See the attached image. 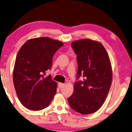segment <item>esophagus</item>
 Masks as SVG:
<instances>
[{
	"instance_id": "esophagus-1",
	"label": "esophagus",
	"mask_w": 132,
	"mask_h": 132,
	"mask_svg": "<svg viewBox=\"0 0 132 132\" xmlns=\"http://www.w3.org/2000/svg\"><path fill=\"white\" fill-rule=\"evenodd\" d=\"M64 86V83H58V86L60 88H62V87Z\"/></svg>"
}]
</instances>
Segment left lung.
<instances>
[{
  "instance_id": "obj_1",
  "label": "left lung",
  "mask_w": 132,
  "mask_h": 132,
  "mask_svg": "<svg viewBox=\"0 0 132 132\" xmlns=\"http://www.w3.org/2000/svg\"><path fill=\"white\" fill-rule=\"evenodd\" d=\"M78 70L74 92L69 97L70 106L82 114L96 112L105 101L112 81V69L108 53L102 44L90 39L73 42Z\"/></svg>"
}]
</instances>
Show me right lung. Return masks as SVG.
I'll return each instance as SVG.
<instances>
[{
  "mask_svg": "<svg viewBox=\"0 0 132 132\" xmlns=\"http://www.w3.org/2000/svg\"><path fill=\"white\" fill-rule=\"evenodd\" d=\"M62 42L44 37L28 40L16 55L13 81L19 100L27 108L39 111L47 107L56 93L57 83L44 77L52 67L55 53Z\"/></svg>",
  "mask_w": 132,
  "mask_h": 132,
  "instance_id": "1",
  "label": "right lung"
}]
</instances>
